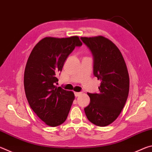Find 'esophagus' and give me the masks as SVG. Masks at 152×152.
Masks as SVG:
<instances>
[{"label": "esophagus", "mask_w": 152, "mask_h": 152, "mask_svg": "<svg viewBox=\"0 0 152 152\" xmlns=\"http://www.w3.org/2000/svg\"><path fill=\"white\" fill-rule=\"evenodd\" d=\"M81 94H82V92H74V94H75V96H76V97L79 96Z\"/></svg>", "instance_id": "esophagus-1"}]
</instances>
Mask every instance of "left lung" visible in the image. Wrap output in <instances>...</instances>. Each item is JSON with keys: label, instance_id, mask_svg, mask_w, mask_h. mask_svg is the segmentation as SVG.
I'll list each match as a JSON object with an SVG mask.
<instances>
[{"label": "left lung", "instance_id": "8db88e82", "mask_svg": "<svg viewBox=\"0 0 152 152\" xmlns=\"http://www.w3.org/2000/svg\"><path fill=\"white\" fill-rule=\"evenodd\" d=\"M81 39L94 56V75L101 80L99 93H87L91 102L84 111L91 123L105 127L117 119L127 99V68L121 52L110 39L101 35Z\"/></svg>", "mask_w": 152, "mask_h": 152}]
</instances>
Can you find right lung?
<instances>
[{"label":"right lung","mask_w":152,"mask_h":152,"mask_svg":"<svg viewBox=\"0 0 152 152\" xmlns=\"http://www.w3.org/2000/svg\"><path fill=\"white\" fill-rule=\"evenodd\" d=\"M78 36L46 37L31 52L24 72V88L30 107L46 125L56 127L65 121L75 96L72 91L56 86V75L76 46Z\"/></svg>","instance_id":"obj_1"}]
</instances>
